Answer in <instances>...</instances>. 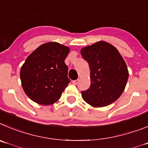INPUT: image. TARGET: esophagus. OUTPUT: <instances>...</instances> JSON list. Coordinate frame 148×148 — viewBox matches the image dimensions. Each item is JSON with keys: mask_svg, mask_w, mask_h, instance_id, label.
Returning <instances> with one entry per match:
<instances>
[{"mask_svg": "<svg viewBox=\"0 0 148 148\" xmlns=\"http://www.w3.org/2000/svg\"><path fill=\"white\" fill-rule=\"evenodd\" d=\"M78 82H79V79H76V80L72 81V83L74 84V85H77Z\"/></svg>", "mask_w": 148, "mask_h": 148, "instance_id": "34e87169", "label": "esophagus"}]
</instances>
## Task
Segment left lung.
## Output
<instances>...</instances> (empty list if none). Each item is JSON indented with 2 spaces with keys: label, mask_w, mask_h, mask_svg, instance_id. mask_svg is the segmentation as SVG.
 Wrapping results in <instances>:
<instances>
[{
  "label": "left lung",
  "mask_w": 148,
  "mask_h": 148,
  "mask_svg": "<svg viewBox=\"0 0 148 148\" xmlns=\"http://www.w3.org/2000/svg\"><path fill=\"white\" fill-rule=\"evenodd\" d=\"M80 53L90 71V88L81 91L84 101L101 108L119 99L125 88L129 73L116 48L101 40L82 48Z\"/></svg>",
  "instance_id": "1"
}]
</instances>
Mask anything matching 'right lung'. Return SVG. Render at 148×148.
Masks as SVG:
<instances>
[{
  "label": "right lung",
  "mask_w": 148,
  "mask_h": 148,
  "mask_svg": "<svg viewBox=\"0 0 148 148\" xmlns=\"http://www.w3.org/2000/svg\"><path fill=\"white\" fill-rule=\"evenodd\" d=\"M70 49L57 42L40 45L28 56L20 71L24 92L42 106L58 102L70 82L65 60Z\"/></svg>",
  "instance_id": "right-lung-1"
}]
</instances>
